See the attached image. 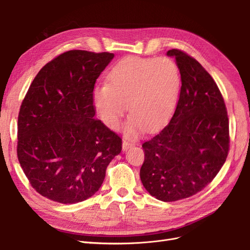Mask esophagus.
<instances>
[{
	"mask_svg": "<svg viewBox=\"0 0 250 250\" xmlns=\"http://www.w3.org/2000/svg\"><path fill=\"white\" fill-rule=\"evenodd\" d=\"M132 146H134L133 142H128V141H123V145H122V149L123 151H127L129 148H131Z\"/></svg>",
	"mask_w": 250,
	"mask_h": 250,
	"instance_id": "esophagus-1",
	"label": "esophagus"
}]
</instances>
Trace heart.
Masks as SVG:
<instances>
[{"label": "heart", "instance_id": "1", "mask_svg": "<svg viewBox=\"0 0 250 250\" xmlns=\"http://www.w3.org/2000/svg\"><path fill=\"white\" fill-rule=\"evenodd\" d=\"M181 86L180 72L168 57L128 56L111 67L107 82L95 86L92 99L97 115L111 129H118L126 111L128 135L141 128L155 130L173 116Z\"/></svg>", "mask_w": 250, "mask_h": 250}]
</instances>
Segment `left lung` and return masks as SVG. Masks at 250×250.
<instances>
[{"mask_svg": "<svg viewBox=\"0 0 250 250\" xmlns=\"http://www.w3.org/2000/svg\"><path fill=\"white\" fill-rule=\"evenodd\" d=\"M181 87L170 123L142 147L140 176L151 196L165 202L185 199L211 183L229 150L228 110L206 69L186 52L172 49Z\"/></svg>", "mask_w": 250, "mask_h": 250, "instance_id": "left-lung-1", "label": "left lung"}]
</instances>
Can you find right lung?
Instances as JSON below:
<instances>
[{
	"label": "right lung",
	"instance_id": "1",
	"mask_svg": "<svg viewBox=\"0 0 250 250\" xmlns=\"http://www.w3.org/2000/svg\"><path fill=\"white\" fill-rule=\"evenodd\" d=\"M112 53L71 50L36 75L18 119V158L30 185L59 203L86 200L99 190L122 139L95 119V83Z\"/></svg>",
	"mask_w": 250,
	"mask_h": 250
}]
</instances>
